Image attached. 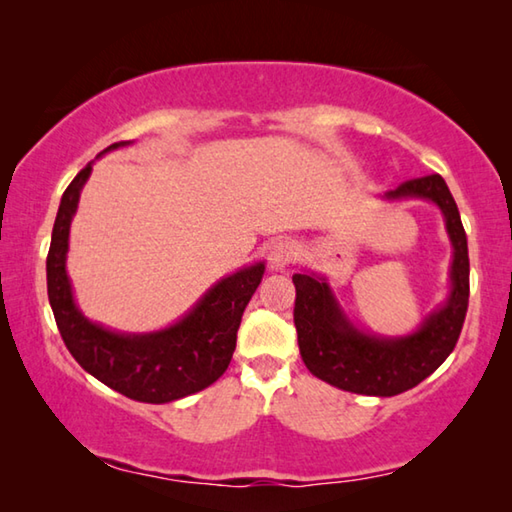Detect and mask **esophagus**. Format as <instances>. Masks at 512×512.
<instances>
[{
	"label": "esophagus",
	"instance_id": "34e87169",
	"mask_svg": "<svg viewBox=\"0 0 512 512\" xmlns=\"http://www.w3.org/2000/svg\"><path fill=\"white\" fill-rule=\"evenodd\" d=\"M296 250V241L291 239L273 241L271 253H268V266H271L273 271H284V268L293 262V257H296Z\"/></svg>",
	"mask_w": 512,
	"mask_h": 512
}]
</instances>
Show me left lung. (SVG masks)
<instances>
[{"mask_svg": "<svg viewBox=\"0 0 512 512\" xmlns=\"http://www.w3.org/2000/svg\"><path fill=\"white\" fill-rule=\"evenodd\" d=\"M384 198H424L440 207L447 235L454 246L452 291L443 307L422 320L409 336L366 334L354 327L336 302L325 277L296 273V307L293 323L298 329L300 357L311 375L343 391L375 397H393L427 379L456 348L470 302V257L461 214L452 192L438 173L406 180Z\"/></svg>", "mask_w": 512, "mask_h": 512, "instance_id": "1", "label": "left lung"}]
</instances>
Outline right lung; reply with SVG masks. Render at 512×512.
<instances>
[{"label":"right lung","instance_id":"add662e5","mask_svg":"<svg viewBox=\"0 0 512 512\" xmlns=\"http://www.w3.org/2000/svg\"><path fill=\"white\" fill-rule=\"evenodd\" d=\"M126 144L131 142H115L103 153ZM90 171L92 162L60 198L47 255L49 305L67 350L92 377L137 402L164 404L203 391L230 366L241 316L262 282L264 262L223 277L189 314L160 332L121 334L92 323L76 307L65 268L69 225Z\"/></svg>","mask_w":512,"mask_h":512}]
</instances>
